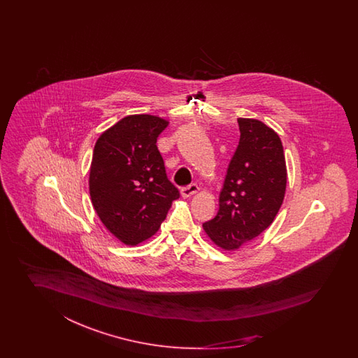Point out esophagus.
<instances>
[{
	"label": "esophagus",
	"instance_id": "34e87169",
	"mask_svg": "<svg viewBox=\"0 0 358 358\" xmlns=\"http://www.w3.org/2000/svg\"><path fill=\"white\" fill-rule=\"evenodd\" d=\"M198 190H199V188H198L197 184H190L188 187H184L180 193H182V198H188L192 197L193 194H196Z\"/></svg>",
	"mask_w": 358,
	"mask_h": 358
}]
</instances>
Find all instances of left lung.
<instances>
[{"instance_id":"1","label":"left lung","mask_w":358,"mask_h":358,"mask_svg":"<svg viewBox=\"0 0 358 358\" xmlns=\"http://www.w3.org/2000/svg\"><path fill=\"white\" fill-rule=\"evenodd\" d=\"M241 139L219 196V211L203 224L217 247L236 251L259 236L279 213L287 165L278 133L257 119H238Z\"/></svg>"}]
</instances>
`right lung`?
I'll return each mask as SVG.
<instances>
[{
	"label": "right lung",
	"instance_id": "right-lung-1",
	"mask_svg": "<svg viewBox=\"0 0 358 358\" xmlns=\"http://www.w3.org/2000/svg\"><path fill=\"white\" fill-rule=\"evenodd\" d=\"M168 125L155 115H129L105 130L94 145L92 205L107 230L127 245L155 236L179 198L156 145Z\"/></svg>",
	"mask_w": 358,
	"mask_h": 358
}]
</instances>
